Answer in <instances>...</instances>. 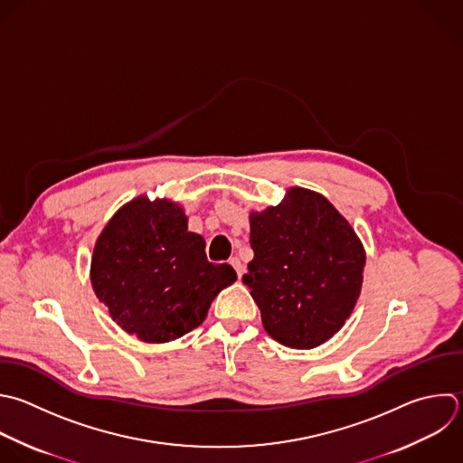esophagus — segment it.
<instances>
[{
	"instance_id": "obj_1",
	"label": "esophagus",
	"mask_w": 463,
	"mask_h": 463,
	"mask_svg": "<svg viewBox=\"0 0 463 463\" xmlns=\"http://www.w3.org/2000/svg\"><path fill=\"white\" fill-rule=\"evenodd\" d=\"M230 264L235 268L237 277L241 279V277H242V273H244V266H242V262L239 260V257H232V259H230Z\"/></svg>"
}]
</instances>
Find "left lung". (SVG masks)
<instances>
[{"mask_svg": "<svg viewBox=\"0 0 463 463\" xmlns=\"http://www.w3.org/2000/svg\"><path fill=\"white\" fill-rule=\"evenodd\" d=\"M250 244L242 282L268 335L295 349L331 338L356 304L365 264L347 221L322 195L291 188L279 206L250 215Z\"/></svg>", "mask_w": 463, "mask_h": 463, "instance_id": "obj_1", "label": "left lung"}]
</instances>
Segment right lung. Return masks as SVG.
<instances>
[{"label":"right lung","mask_w":463,"mask_h":463,"mask_svg":"<svg viewBox=\"0 0 463 463\" xmlns=\"http://www.w3.org/2000/svg\"><path fill=\"white\" fill-rule=\"evenodd\" d=\"M172 201L137 197L99 235L92 286L112 318L145 342H170L195 329L217 293L237 280L230 264L206 259Z\"/></svg>","instance_id":"right-lung-1"}]
</instances>
